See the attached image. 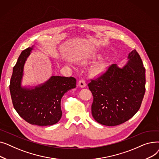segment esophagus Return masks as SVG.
<instances>
[{"instance_id":"1","label":"esophagus","mask_w":159,"mask_h":159,"mask_svg":"<svg viewBox=\"0 0 159 159\" xmlns=\"http://www.w3.org/2000/svg\"><path fill=\"white\" fill-rule=\"evenodd\" d=\"M78 84H79V86L80 88H84V87H86V82H85L84 80L81 79V80H79Z\"/></svg>"}]
</instances>
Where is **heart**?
<instances>
[{
    "instance_id": "1",
    "label": "heart",
    "mask_w": 159,
    "mask_h": 159,
    "mask_svg": "<svg viewBox=\"0 0 159 159\" xmlns=\"http://www.w3.org/2000/svg\"><path fill=\"white\" fill-rule=\"evenodd\" d=\"M93 57V58H95ZM105 70V64L104 63H98L95 65L91 70V72L94 75H98L101 74Z\"/></svg>"
}]
</instances>
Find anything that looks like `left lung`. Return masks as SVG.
Here are the masks:
<instances>
[{"instance_id": "1", "label": "left lung", "mask_w": 159, "mask_h": 159, "mask_svg": "<svg viewBox=\"0 0 159 159\" xmlns=\"http://www.w3.org/2000/svg\"><path fill=\"white\" fill-rule=\"evenodd\" d=\"M122 68L112 64L88 84L93 96L91 114L102 125L114 126L126 122L139 111L146 88V70L135 49Z\"/></svg>"}]
</instances>
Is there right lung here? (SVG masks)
Here are the masks:
<instances>
[{
  "label": "right lung",
  "mask_w": 159,
  "mask_h": 159,
  "mask_svg": "<svg viewBox=\"0 0 159 159\" xmlns=\"http://www.w3.org/2000/svg\"><path fill=\"white\" fill-rule=\"evenodd\" d=\"M33 46L21 52L13 67L10 90L13 107L28 123L40 126H52L61 119V98L65 93L76 87L75 78L52 76L34 88L22 87L24 65Z\"/></svg>",
  "instance_id": "obj_1"
}]
</instances>
